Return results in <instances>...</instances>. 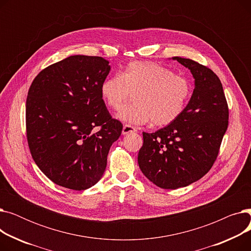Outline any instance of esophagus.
<instances>
[{
    "label": "esophagus",
    "instance_id": "34e87169",
    "mask_svg": "<svg viewBox=\"0 0 251 251\" xmlns=\"http://www.w3.org/2000/svg\"><path fill=\"white\" fill-rule=\"evenodd\" d=\"M137 129L133 126H131L129 124H126L123 126V130H122V134L123 135H126V134H129V133H133V132H136Z\"/></svg>",
    "mask_w": 251,
    "mask_h": 251
}]
</instances>
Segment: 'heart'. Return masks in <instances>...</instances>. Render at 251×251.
Here are the masks:
<instances>
[{
    "mask_svg": "<svg viewBox=\"0 0 251 251\" xmlns=\"http://www.w3.org/2000/svg\"><path fill=\"white\" fill-rule=\"evenodd\" d=\"M134 94L135 101L117 114L122 121L164 127L174 123L185 112L193 94L187 76L153 62L135 61L126 65L121 74L103 79L100 95L113 110L121 109Z\"/></svg>",
    "mask_w": 251,
    "mask_h": 251,
    "instance_id": "obj_1",
    "label": "heart"
}]
</instances>
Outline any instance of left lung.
<instances>
[{"label": "left lung", "mask_w": 251, "mask_h": 251, "mask_svg": "<svg viewBox=\"0 0 251 251\" xmlns=\"http://www.w3.org/2000/svg\"><path fill=\"white\" fill-rule=\"evenodd\" d=\"M173 59L191 71L192 97L174 123L153 133L142 132L138 152L144 176L164 189L185 187L202 178L217 160L229 124L228 103L217 74L193 60Z\"/></svg>", "instance_id": "left-lung-1"}]
</instances>
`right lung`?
Here are the masks:
<instances>
[{
    "mask_svg": "<svg viewBox=\"0 0 251 251\" xmlns=\"http://www.w3.org/2000/svg\"><path fill=\"white\" fill-rule=\"evenodd\" d=\"M102 57L75 55L48 66L29 87L26 137L32 159L57 185L85 190L101 178L123 125L100 95L110 72Z\"/></svg>",
    "mask_w": 251,
    "mask_h": 251,
    "instance_id": "add662e5",
    "label": "right lung"
}]
</instances>
